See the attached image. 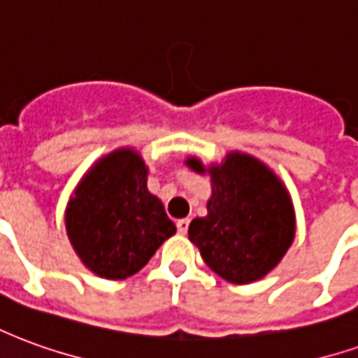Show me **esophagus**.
I'll use <instances>...</instances> for the list:
<instances>
[{"mask_svg":"<svg viewBox=\"0 0 358 358\" xmlns=\"http://www.w3.org/2000/svg\"><path fill=\"white\" fill-rule=\"evenodd\" d=\"M176 228H178L180 234H186L187 228H189V218H180V220H176Z\"/></svg>","mask_w":358,"mask_h":358,"instance_id":"1","label":"esophagus"}]
</instances>
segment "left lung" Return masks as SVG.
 I'll list each match as a JSON object with an SVG mask.
<instances>
[{
  "label": "left lung",
  "mask_w": 358,
  "mask_h": 358,
  "mask_svg": "<svg viewBox=\"0 0 358 358\" xmlns=\"http://www.w3.org/2000/svg\"><path fill=\"white\" fill-rule=\"evenodd\" d=\"M187 164L205 172L197 159ZM207 217L194 218L189 240L209 268L232 284L255 282L274 268L292 245L295 217L282 182L257 159L234 153L210 169Z\"/></svg>",
  "instance_id": "obj_1"
}]
</instances>
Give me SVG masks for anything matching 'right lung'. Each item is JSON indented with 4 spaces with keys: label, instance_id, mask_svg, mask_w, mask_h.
Returning <instances> with one entry per match:
<instances>
[{
    "label": "right lung",
    "instance_id": "right-lung-1",
    "mask_svg": "<svg viewBox=\"0 0 358 358\" xmlns=\"http://www.w3.org/2000/svg\"><path fill=\"white\" fill-rule=\"evenodd\" d=\"M65 222L82 263L107 280L136 274L176 234L163 203L148 192L145 163L130 149L110 153L88 172Z\"/></svg>",
    "mask_w": 358,
    "mask_h": 358
}]
</instances>
